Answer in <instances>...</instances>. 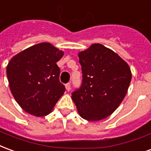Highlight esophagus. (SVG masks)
<instances>
[{
    "instance_id": "34e87169",
    "label": "esophagus",
    "mask_w": 151,
    "mask_h": 151,
    "mask_svg": "<svg viewBox=\"0 0 151 151\" xmlns=\"http://www.w3.org/2000/svg\"><path fill=\"white\" fill-rule=\"evenodd\" d=\"M65 89L67 91H70V89H71L70 83H67V84H65Z\"/></svg>"
}]
</instances>
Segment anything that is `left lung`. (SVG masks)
<instances>
[{
	"mask_svg": "<svg viewBox=\"0 0 151 151\" xmlns=\"http://www.w3.org/2000/svg\"><path fill=\"white\" fill-rule=\"evenodd\" d=\"M82 65V86L72 94L80 116L98 121L116 110L125 97L132 79L126 61L100 43L78 52Z\"/></svg>",
	"mask_w": 151,
	"mask_h": 151,
	"instance_id": "left-lung-1",
	"label": "left lung"
}]
</instances>
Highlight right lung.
<instances>
[{"instance_id": "add662e5", "label": "right lung", "mask_w": 151, "mask_h": 151, "mask_svg": "<svg viewBox=\"0 0 151 151\" xmlns=\"http://www.w3.org/2000/svg\"><path fill=\"white\" fill-rule=\"evenodd\" d=\"M64 51L52 43L33 45L13 56L6 67L12 95L26 112L45 116L52 111L65 88L60 82L56 65Z\"/></svg>"}]
</instances>
